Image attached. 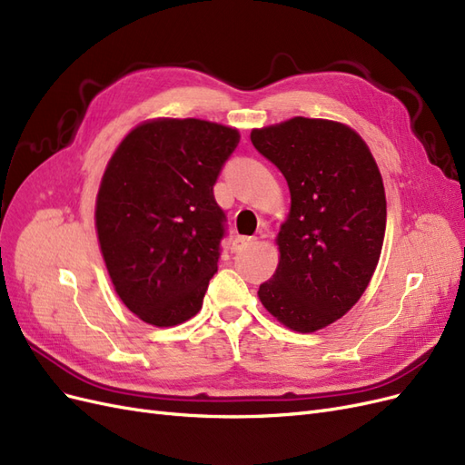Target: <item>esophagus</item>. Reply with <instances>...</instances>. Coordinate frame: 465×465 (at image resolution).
<instances>
[{
    "label": "esophagus",
    "instance_id": "obj_1",
    "mask_svg": "<svg viewBox=\"0 0 465 465\" xmlns=\"http://www.w3.org/2000/svg\"><path fill=\"white\" fill-rule=\"evenodd\" d=\"M252 242H254V238H250V236H234L232 241H231V250L232 252H241L246 246H250Z\"/></svg>",
    "mask_w": 465,
    "mask_h": 465
}]
</instances>
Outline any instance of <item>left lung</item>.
Segmentation results:
<instances>
[{"label":"left lung","mask_w":465,"mask_h":465,"mask_svg":"<svg viewBox=\"0 0 465 465\" xmlns=\"http://www.w3.org/2000/svg\"><path fill=\"white\" fill-rule=\"evenodd\" d=\"M250 139L291 192L275 236L277 270L258 297L285 328L318 331L345 316L374 275L386 232L382 174L364 139L341 122L294 116Z\"/></svg>","instance_id":"8db88e82"}]
</instances>
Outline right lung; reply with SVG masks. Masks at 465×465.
<instances>
[{
	"instance_id": "add662e5",
	"label": "right lung",
	"mask_w": 465,
	"mask_h": 465,
	"mask_svg": "<svg viewBox=\"0 0 465 465\" xmlns=\"http://www.w3.org/2000/svg\"><path fill=\"white\" fill-rule=\"evenodd\" d=\"M238 142L217 122L154 118L112 153L94 203L98 246L120 301L151 326L200 312L224 236L213 184Z\"/></svg>"
}]
</instances>
